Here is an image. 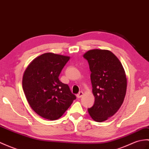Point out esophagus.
Returning a JSON list of instances; mask_svg holds the SVG:
<instances>
[{
  "label": "esophagus",
  "instance_id": "obj_1",
  "mask_svg": "<svg viewBox=\"0 0 149 149\" xmlns=\"http://www.w3.org/2000/svg\"><path fill=\"white\" fill-rule=\"evenodd\" d=\"M82 96H83V93H82V91H80V92H79V93H78V94L77 95V97L78 98H81Z\"/></svg>",
  "mask_w": 149,
  "mask_h": 149
}]
</instances>
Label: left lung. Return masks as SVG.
<instances>
[{"instance_id":"obj_1","label":"left lung","mask_w":149,"mask_h":149,"mask_svg":"<svg viewBox=\"0 0 149 149\" xmlns=\"http://www.w3.org/2000/svg\"><path fill=\"white\" fill-rule=\"evenodd\" d=\"M83 57L88 60L95 103L88 109L91 118L101 123L113 116L126 96L127 79L122 63L115 54L106 49H91Z\"/></svg>"}]
</instances>
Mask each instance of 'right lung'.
<instances>
[{
  "label": "right lung",
  "mask_w": 149,
  "mask_h": 149,
  "mask_svg": "<svg viewBox=\"0 0 149 149\" xmlns=\"http://www.w3.org/2000/svg\"><path fill=\"white\" fill-rule=\"evenodd\" d=\"M68 56L47 53L37 56L24 72L22 86L31 108L46 119L60 118L76 98L67 84L59 80Z\"/></svg>",
  "instance_id": "add662e5"
}]
</instances>
